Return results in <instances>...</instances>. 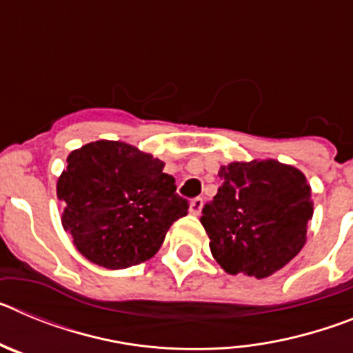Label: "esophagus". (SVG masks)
Segmentation results:
<instances>
[{
	"mask_svg": "<svg viewBox=\"0 0 353 353\" xmlns=\"http://www.w3.org/2000/svg\"><path fill=\"white\" fill-rule=\"evenodd\" d=\"M201 208H203V199L201 198L191 199V203H189V212H191L192 215H199Z\"/></svg>",
	"mask_w": 353,
	"mask_h": 353,
	"instance_id": "34e87169",
	"label": "esophagus"
}]
</instances>
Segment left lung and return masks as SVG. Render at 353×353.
I'll list each match as a JSON object with an SVG mask.
<instances>
[{
    "label": "left lung",
    "instance_id": "obj_1",
    "mask_svg": "<svg viewBox=\"0 0 353 353\" xmlns=\"http://www.w3.org/2000/svg\"><path fill=\"white\" fill-rule=\"evenodd\" d=\"M219 179L199 219L212 256L232 276H272L304 248L313 217L311 185L301 170L276 159L230 162Z\"/></svg>",
    "mask_w": 353,
    "mask_h": 353
}]
</instances>
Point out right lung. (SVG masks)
Listing matches in <instances>:
<instances>
[{"mask_svg":"<svg viewBox=\"0 0 353 353\" xmlns=\"http://www.w3.org/2000/svg\"><path fill=\"white\" fill-rule=\"evenodd\" d=\"M164 162L123 141H93L70 152L56 183L61 224L77 251L109 270L150 260L171 224L187 215Z\"/></svg>","mask_w":353,"mask_h":353,"instance_id":"1","label":"right lung"}]
</instances>
